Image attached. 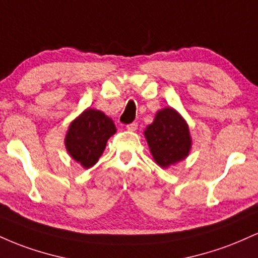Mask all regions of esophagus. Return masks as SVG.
Masks as SVG:
<instances>
[{
    "label": "esophagus",
    "mask_w": 258,
    "mask_h": 258,
    "mask_svg": "<svg viewBox=\"0 0 258 258\" xmlns=\"http://www.w3.org/2000/svg\"><path fill=\"white\" fill-rule=\"evenodd\" d=\"M137 128H138V123L137 122H132V123H130V125L126 126L127 131H131V132L136 131Z\"/></svg>",
    "instance_id": "1"
}]
</instances>
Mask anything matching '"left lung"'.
<instances>
[{"label":"left lung","mask_w":258,"mask_h":258,"mask_svg":"<svg viewBox=\"0 0 258 258\" xmlns=\"http://www.w3.org/2000/svg\"><path fill=\"white\" fill-rule=\"evenodd\" d=\"M144 137L154 161L162 168L182 161L190 153L191 137L188 123L171 106L156 112L155 119L144 130Z\"/></svg>","instance_id":"obj_1"}]
</instances>
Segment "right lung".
<instances>
[{
	"label": "right lung",
	"instance_id": "obj_1",
	"mask_svg": "<svg viewBox=\"0 0 258 258\" xmlns=\"http://www.w3.org/2000/svg\"><path fill=\"white\" fill-rule=\"evenodd\" d=\"M115 132L116 127L110 117L97 109L87 108L70 122L64 144L72 159L84 168H90L97 164Z\"/></svg>",
	"mask_w": 258,
	"mask_h": 258
}]
</instances>
